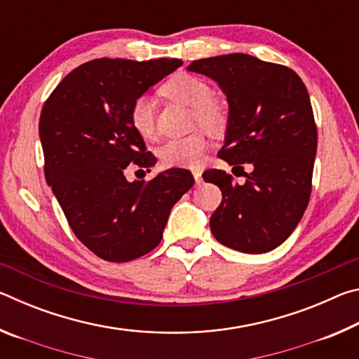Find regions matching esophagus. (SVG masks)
<instances>
[{
  "instance_id": "34e87169",
  "label": "esophagus",
  "mask_w": 359,
  "mask_h": 359,
  "mask_svg": "<svg viewBox=\"0 0 359 359\" xmlns=\"http://www.w3.org/2000/svg\"><path fill=\"white\" fill-rule=\"evenodd\" d=\"M201 171H199V169H193V177H194V180H196V184H201V180H203V177H201Z\"/></svg>"
}]
</instances>
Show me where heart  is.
I'll use <instances>...</instances> for the list:
<instances>
[{
  "label": "heart",
  "instance_id": "obj_1",
  "mask_svg": "<svg viewBox=\"0 0 359 359\" xmlns=\"http://www.w3.org/2000/svg\"><path fill=\"white\" fill-rule=\"evenodd\" d=\"M161 93L168 100L177 101L193 107L191 121L194 126L214 133H223L229 121V111L224 102L212 96V87L196 76L179 74L169 79L161 87ZM130 123L139 136L154 139L156 135V121L154 102L147 96H139L130 107ZM208 139L203 133L180 139H171L158 149V158L166 168H193L196 166L208 150Z\"/></svg>",
  "mask_w": 359,
  "mask_h": 359
}]
</instances>
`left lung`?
I'll return each mask as SVG.
<instances>
[{"mask_svg": "<svg viewBox=\"0 0 359 359\" xmlns=\"http://www.w3.org/2000/svg\"><path fill=\"white\" fill-rule=\"evenodd\" d=\"M188 71L214 79L226 95L229 121L218 156L245 177L236 184L222 169L203 172L223 196L210 217L212 234L244 253L274 250L297 226L312 193L317 125L306 85L288 66L247 53L196 60ZM245 162L252 173L243 171Z\"/></svg>", "mask_w": 359, "mask_h": 359, "instance_id": "left-lung-1", "label": "left lung"}]
</instances>
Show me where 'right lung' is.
<instances>
[{"label": "right lung", "instance_id": "add662e5", "mask_svg": "<svg viewBox=\"0 0 359 359\" xmlns=\"http://www.w3.org/2000/svg\"><path fill=\"white\" fill-rule=\"evenodd\" d=\"M179 66L177 58L92 60L69 72L42 107L47 184L76 238L106 261L125 263L154 250L172 205L194 184L180 168L147 184L126 180L130 168L149 172L156 163L130 123L133 101Z\"/></svg>", "mask_w": 359, "mask_h": 359}]
</instances>
